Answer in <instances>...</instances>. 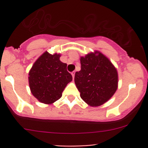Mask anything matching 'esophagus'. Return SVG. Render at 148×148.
<instances>
[{
  "instance_id": "obj_1",
  "label": "esophagus",
  "mask_w": 148,
  "mask_h": 148,
  "mask_svg": "<svg viewBox=\"0 0 148 148\" xmlns=\"http://www.w3.org/2000/svg\"><path fill=\"white\" fill-rule=\"evenodd\" d=\"M75 73H76L75 71H72V72H71V75H72L73 79L74 78V75H75Z\"/></svg>"
}]
</instances>
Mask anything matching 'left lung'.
<instances>
[{
	"label": "left lung",
	"instance_id": "obj_1",
	"mask_svg": "<svg viewBox=\"0 0 148 148\" xmlns=\"http://www.w3.org/2000/svg\"><path fill=\"white\" fill-rule=\"evenodd\" d=\"M81 70L75 73L74 82L80 97L92 107L108 101L117 89L118 75L115 67L99 51L81 57Z\"/></svg>",
	"mask_w": 148,
	"mask_h": 148
}]
</instances>
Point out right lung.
Wrapping results in <instances>:
<instances>
[{"label":"right lung","instance_id":"obj_1","mask_svg":"<svg viewBox=\"0 0 148 148\" xmlns=\"http://www.w3.org/2000/svg\"><path fill=\"white\" fill-rule=\"evenodd\" d=\"M60 56L44 52L28 74L31 93L44 104H52L60 99L67 84L72 81V76L66 70V64L59 60Z\"/></svg>","mask_w":148,"mask_h":148}]
</instances>
